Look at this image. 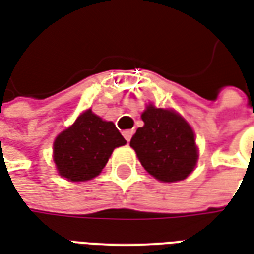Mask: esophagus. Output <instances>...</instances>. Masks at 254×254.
<instances>
[{"instance_id": "obj_1", "label": "esophagus", "mask_w": 254, "mask_h": 254, "mask_svg": "<svg viewBox=\"0 0 254 254\" xmlns=\"http://www.w3.org/2000/svg\"><path fill=\"white\" fill-rule=\"evenodd\" d=\"M133 133H134L133 130H124V132H122V134H124V137H125V140H127V141H130Z\"/></svg>"}]
</instances>
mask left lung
I'll return each instance as SVG.
<instances>
[{"label": "left lung", "instance_id": "1", "mask_svg": "<svg viewBox=\"0 0 254 254\" xmlns=\"http://www.w3.org/2000/svg\"><path fill=\"white\" fill-rule=\"evenodd\" d=\"M144 127L130 140L141 165L163 182L185 180L197 162L194 133L174 111L149 105L141 114Z\"/></svg>", "mask_w": 254, "mask_h": 254}]
</instances>
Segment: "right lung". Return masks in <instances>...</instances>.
Masks as SVG:
<instances>
[{"instance_id":"1","label":"right lung","mask_w":254,"mask_h":254,"mask_svg":"<svg viewBox=\"0 0 254 254\" xmlns=\"http://www.w3.org/2000/svg\"><path fill=\"white\" fill-rule=\"evenodd\" d=\"M127 144L113 122L87 110L54 141V162L60 176L83 182L99 176L111 152Z\"/></svg>"}]
</instances>
